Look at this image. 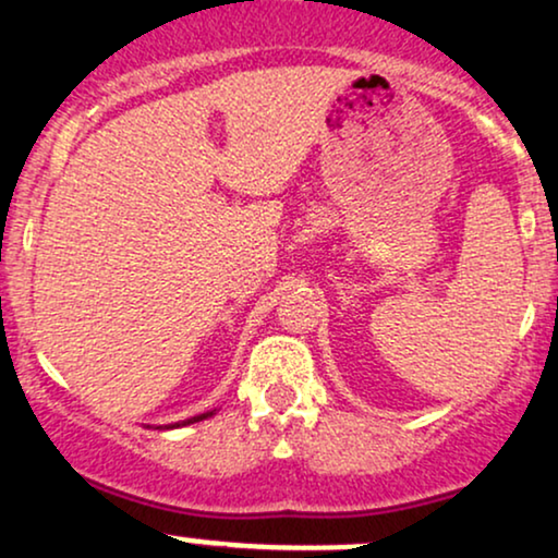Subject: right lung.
Listing matches in <instances>:
<instances>
[{
	"instance_id": "obj_1",
	"label": "right lung",
	"mask_w": 558,
	"mask_h": 558,
	"mask_svg": "<svg viewBox=\"0 0 558 558\" xmlns=\"http://www.w3.org/2000/svg\"><path fill=\"white\" fill-rule=\"evenodd\" d=\"M215 412H207V414H196V417H191V420H183V422H175V425H168V427H183V425H194V422H202V420H207V417H213Z\"/></svg>"
}]
</instances>
